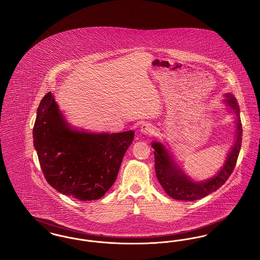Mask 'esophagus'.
I'll return each instance as SVG.
<instances>
[{
    "instance_id": "34e87169",
    "label": "esophagus",
    "mask_w": 260,
    "mask_h": 260,
    "mask_svg": "<svg viewBox=\"0 0 260 260\" xmlns=\"http://www.w3.org/2000/svg\"><path fill=\"white\" fill-rule=\"evenodd\" d=\"M140 133L145 136H150L153 133V125L151 124H143L140 127Z\"/></svg>"
}]
</instances>
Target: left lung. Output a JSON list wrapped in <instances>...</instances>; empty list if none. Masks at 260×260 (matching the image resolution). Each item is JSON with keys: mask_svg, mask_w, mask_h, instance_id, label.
<instances>
[{"mask_svg": "<svg viewBox=\"0 0 260 260\" xmlns=\"http://www.w3.org/2000/svg\"><path fill=\"white\" fill-rule=\"evenodd\" d=\"M226 102L233 109L237 117V137L235 144L231 149L225 165L219 173L205 182H193L174 164L161 143L153 142L155 150V171L157 178L166 193L174 199L181 201H196L216 191L226 182L232 174L242 146L243 128L240 118L239 105L232 94H226Z\"/></svg>", "mask_w": 260, "mask_h": 260, "instance_id": "8db88e82", "label": "left lung"}]
</instances>
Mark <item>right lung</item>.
Instances as JSON below:
<instances>
[{
    "mask_svg": "<svg viewBox=\"0 0 260 260\" xmlns=\"http://www.w3.org/2000/svg\"><path fill=\"white\" fill-rule=\"evenodd\" d=\"M135 132L87 134L64 122L51 92L42 99L33 127L34 146L48 183L79 201L104 196L114 184Z\"/></svg>",
    "mask_w": 260,
    "mask_h": 260,
    "instance_id": "add662e5",
    "label": "right lung"
}]
</instances>
